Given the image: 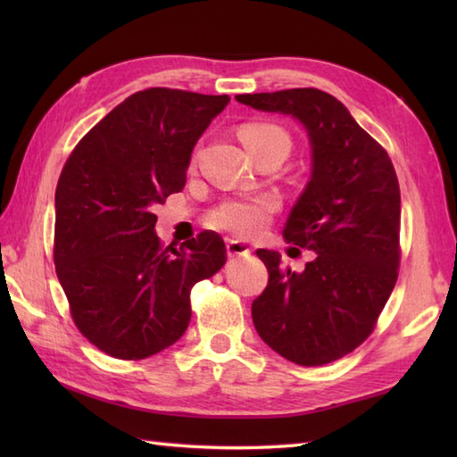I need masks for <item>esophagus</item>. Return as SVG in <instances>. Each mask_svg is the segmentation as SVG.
<instances>
[{"label": "esophagus", "mask_w": 457, "mask_h": 457, "mask_svg": "<svg viewBox=\"0 0 457 457\" xmlns=\"http://www.w3.org/2000/svg\"><path fill=\"white\" fill-rule=\"evenodd\" d=\"M228 255L229 257H247L249 255V247L244 244V241H237V239H229L228 241Z\"/></svg>", "instance_id": "esophagus-1"}]
</instances>
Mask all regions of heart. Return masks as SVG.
Segmentation results:
<instances>
[{
	"label": "heart",
	"instance_id": "heart-1",
	"mask_svg": "<svg viewBox=\"0 0 457 457\" xmlns=\"http://www.w3.org/2000/svg\"><path fill=\"white\" fill-rule=\"evenodd\" d=\"M239 137L249 151L269 147V145H283L290 149L288 133L275 123H245L239 129ZM277 210V200L269 194L253 198L226 200L210 213L213 228L231 231L236 236H253L265 226L270 213Z\"/></svg>",
	"mask_w": 457,
	"mask_h": 457
}]
</instances>
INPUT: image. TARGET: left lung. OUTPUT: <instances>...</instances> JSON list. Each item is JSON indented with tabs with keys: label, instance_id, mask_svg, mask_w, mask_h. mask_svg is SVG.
I'll list each match as a JSON object with an SVG mask.
<instances>
[{
	"label": "left lung",
	"instance_id": "8db88e82",
	"mask_svg": "<svg viewBox=\"0 0 457 457\" xmlns=\"http://www.w3.org/2000/svg\"><path fill=\"white\" fill-rule=\"evenodd\" d=\"M261 112L293 115L308 131L312 177L287 220L285 239L314 251L303 273L257 249L269 285L251 304L261 339L288 361L332 363L373 332L401 261V188L386 151L322 90L239 94Z\"/></svg>",
	"mask_w": 457,
	"mask_h": 457
}]
</instances>
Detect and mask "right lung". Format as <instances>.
Here are the masks:
<instances>
[{
  "instance_id": "add662e5",
  "label": "right lung",
  "mask_w": 457,
  "mask_h": 457,
  "mask_svg": "<svg viewBox=\"0 0 457 457\" xmlns=\"http://www.w3.org/2000/svg\"><path fill=\"white\" fill-rule=\"evenodd\" d=\"M229 96L147 88L84 135L54 194V267L82 336L115 359L151 357L187 332L190 290L226 265L202 231L177 247L153 208L187 184L190 154Z\"/></svg>"
}]
</instances>
